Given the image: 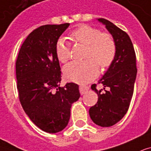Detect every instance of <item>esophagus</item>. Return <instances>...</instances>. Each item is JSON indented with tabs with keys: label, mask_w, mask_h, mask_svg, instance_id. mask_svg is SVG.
<instances>
[{
	"label": "esophagus",
	"mask_w": 151,
	"mask_h": 151,
	"mask_svg": "<svg viewBox=\"0 0 151 151\" xmlns=\"http://www.w3.org/2000/svg\"><path fill=\"white\" fill-rule=\"evenodd\" d=\"M89 90V87L86 86H79V92H80V94H85L87 91Z\"/></svg>",
	"instance_id": "obj_1"
}]
</instances>
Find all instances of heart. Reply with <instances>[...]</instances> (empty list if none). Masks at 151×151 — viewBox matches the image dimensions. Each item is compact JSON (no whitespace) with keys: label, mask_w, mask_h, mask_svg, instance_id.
<instances>
[{"label":"heart","mask_w":151,"mask_h":151,"mask_svg":"<svg viewBox=\"0 0 151 151\" xmlns=\"http://www.w3.org/2000/svg\"><path fill=\"white\" fill-rule=\"evenodd\" d=\"M76 43L86 45L83 61H72L65 66L63 72L68 80L86 83L95 79L101 70L110 67L116 55V44L112 35L101 32L92 26L79 25L70 34ZM59 61L65 63L71 57V45L64 38L57 40L55 46Z\"/></svg>","instance_id":"b5f03b06"}]
</instances>
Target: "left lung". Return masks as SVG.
Segmentation results:
<instances>
[{"instance_id":"8db88e82","label":"left lung","mask_w":151,"mask_h":151,"mask_svg":"<svg viewBox=\"0 0 151 151\" xmlns=\"http://www.w3.org/2000/svg\"><path fill=\"white\" fill-rule=\"evenodd\" d=\"M99 20L106 25L116 44V55L104 76L99 81L103 89H91L99 94L97 103L90 108L91 120L101 127H110L120 121L128 112L137 74L136 56L130 37L125 31L106 19Z\"/></svg>"}]
</instances>
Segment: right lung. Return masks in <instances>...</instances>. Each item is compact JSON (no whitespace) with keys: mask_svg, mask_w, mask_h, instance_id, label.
Listing matches in <instances>:
<instances>
[{"mask_svg":"<svg viewBox=\"0 0 151 151\" xmlns=\"http://www.w3.org/2000/svg\"><path fill=\"white\" fill-rule=\"evenodd\" d=\"M69 23L46 24L23 42L16 60L19 99L23 110L41 130L57 133L68 125L71 107L79 99L74 83L60 87L61 72L55 46Z\"/></svg>","mask_w":151,"mask_h":151,"instance_id":"1","label":"right lung"}]
</instances>
